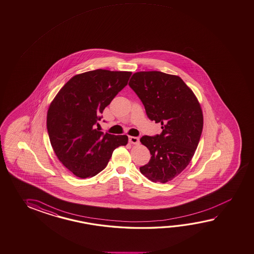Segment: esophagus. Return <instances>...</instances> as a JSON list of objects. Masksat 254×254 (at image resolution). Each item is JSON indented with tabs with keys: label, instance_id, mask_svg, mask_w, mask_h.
<instances>
[{
	"label": "esophagus",
	"instance_id": "34e87169",
	"mask_svg": "<svg viewBox=\"0 0 254 254\" xmlns=\"http://www.w3.org/2000/svg\"><path fill=\"white\" fill-rule=\"evenodd\" d=\"M129 141L131 144H139V139L138 137H133V136H129Z\"/></svg>",
	"mask_w": 254,
	"mask_h": 254
}]
</instances>
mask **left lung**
Wrapping results in <instances>:
<instances>
[{
  "label": "left lung",
  "mask_w": 254,
  "mask_h": 254,
  "mask_svg": "<svg viewBox=\"0 0 254 254\" xmlns=\"http://www.w3.org/2000/svg\"><path fill=\"white\" fill-rule=\"evenodd\" d=\"M129 85L149 119L159 123L162 129L159 135L141 137L151 158L139 170L152 182L166 183L180 174L194 156L204 125L201 106L178 75L141 71L132 75Z\"/></svg>",
  "instance_id": "left-lung-1"
}]
</instances>
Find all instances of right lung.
I'll return each instance as SVG.
<instances>
[{"instance_id":"right-lung-1","label":"right lung","mask_w":254,"mask_h":254,"mask_svg":"<svg viewBox=\"0 0 254 254\" xmlns=\"http://www.w3.org/2000/svg\"><path fill=\"white\" fill-rule=\"evenodd\" d=\"M131 72L96 69L73 76L51 102L47 115L50 143L58 159L80 179L94 177L126 135L100 131L101 114L127 85Z\"/></svg>"}]
</instances>
